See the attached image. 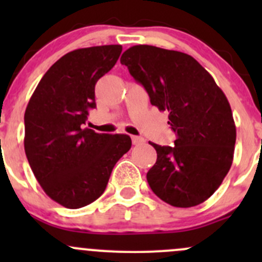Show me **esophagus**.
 I'll return each instance as SVG.
<instances>
[{"instance_id": "obj_1", "label": "esophagus", "mask_w": 262, "mask_h": 262, "mask_svg": "<svg viewBox=\"0 0 262 262\" xmlns=\"http://www.w3.org/2000/svg\"><path fill=\"white\" fill-rule=\"evenodd\" d=\"M132 142H133V144L134 146H138V144H142V143H144V138L143 137H137V136H133L132 137Z\"/></svg>"}]
</instances>
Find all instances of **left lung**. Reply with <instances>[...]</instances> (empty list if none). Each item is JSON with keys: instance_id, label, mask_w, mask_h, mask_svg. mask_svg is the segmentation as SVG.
Masks as SVG:
<instances>
[{"instance_id": "left-lung-1", "label": "left lung", "mask_w": 262, "mask_h": 262, "mask_svg": "<svg viewBox=\"0 0 262 262\" xmlns=\"http://www.w3.org/2000/svg\"><path fill=\"white\" fill-rule=\"evenodd\" d=\"M143 84L150 104L168 112L175 146L150 143L157 161L147 172L152 191L167 204H202L221 186L232 166L236 125L231 105L212 76L191 55L134 46L120 58Z\"/></svg>"}]
</instances>
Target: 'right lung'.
Returning <instances> with one entry per match:
<instances>
[{
  "label": "right lung",
  "mask_w": 262,
  "mask_h": 262,
  "mask_svg": "<svg viewBox=\"0 0 262 262\" xmlns=\"http://www.w3.org/2000/svg\"><path fill=\"white\" fill-rule=\"evenodd\" d=\"M121 46L72 50L47 71L26 106L25 147L41 189L68 209L91 204L106 189L115 163L132 147L126 134L84 128L96 107L95 84L115 66Z\"/></svg>",
  "instance_id": "1"
}]
</instances>
